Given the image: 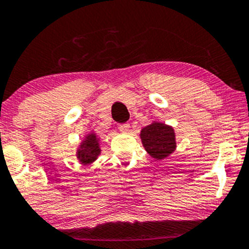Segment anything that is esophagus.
Listing matches in <instances>:
<instances>
[{
  "label": "esophagus",
  "instance_id": "1",
  "mask_svg": "<svg viewBox=\"0 0 249 249\" xmlns=\"http://www.w3.org/2000/svg\"><path fill=\"white\" fill-rule=\"evenodd\" d=\"M118 128L122 131V132H127V131L130 130V124H127V123L118 124Z\"/></svg>",
  "mask_w": 249,
  "mask_h": 249
}]
</instances>
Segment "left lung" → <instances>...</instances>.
Returning a JSON list of instances; mask_svg holds the SVG:
<instances>
[{
    "label": "left lung",
    "instance_id": "8db88e82",
    "mask_svg": "<svg viewBox=\"0 0 249 249\" xmlns=\"http://www.w3.org/2000/svg\"><path fill=\"white\" fill-rule=\"evenodd\" d=\"M145 150L156 159H164L176 150V134L173 128L161 123H153L141 132Z\"/></svg>",
    "mask_w": 249,
    "mask_h": 249
}]
</instances>
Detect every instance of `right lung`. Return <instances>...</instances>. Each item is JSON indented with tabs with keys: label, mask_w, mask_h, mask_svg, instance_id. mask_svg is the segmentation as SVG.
<instances>
[{
	"label": "right lung",
	"mask_w": 249,
	"mask_h": 249,
	"mask_svg": "<svg viewBox=\"0 0 249 249\" xmlns=\"http://www.w3.org/2000/svg\"><path fill=\"white\" fill-rule=\"evenodd\" d=\"M101 153V148L98 145V139L96 138V136L93 133L89 134L85 138V141L81 145V148L78 150L77 157L84 164H89V162H92L97 158V156Z\"/></svg>",
	"instance_id": "obj_1"
}]
</instances>
